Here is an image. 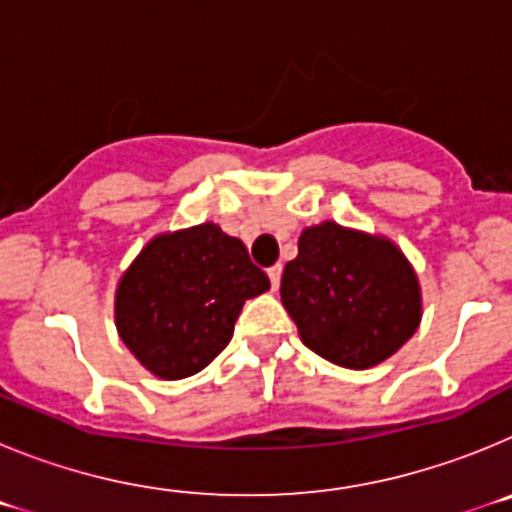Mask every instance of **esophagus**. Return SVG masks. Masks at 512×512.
<instances>
[{
    "label": "esophagus",
    "mask_w": 512,
    "mask_h": 512,
    "mask_svg": "<svg viewBox=\"0 0 512 512\" xmlns=\"http://www.w3.org/2000/svg\"><path fill=\"white\" fill-rule=\"evenodd\" d=\"M269 282H271V289H279V282H282V264L271 266V269H269Z\"/></svg>",
    "instance_id": "obj_1"
}]
</instances>
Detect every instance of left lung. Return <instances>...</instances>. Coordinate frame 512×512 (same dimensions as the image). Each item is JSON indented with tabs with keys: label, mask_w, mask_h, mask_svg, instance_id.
I'll return each mask as SVG.
<instances>
[{
	"label": "left lung",
	"mask_w": 512,
	"mask_h": 512,
	"mask_svg": "<svg viewBox=\"0 0 512 512\" xmlns=\"http://www.w3.org/2000/svg\"><path fill=\"white\" fill-rule=\"evenodd\" d=\"M279 292L302 343L346 369L387 361L423 318L420 282L408 256L384 235L333 220L302 230Z\"/></svg>",
	"instance_id": "left-lung-1"
}]
</instances>
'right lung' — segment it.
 <instances>
[{
  "label": "right lung",
  "instance_id": "obj_1",
  "mask_svg": "<svg viewBox=\"0 0 512 512\" xmlns=\"http://www.w3.org/2000/svg\"><path fill=\"white\" fill-rule=\"evenodd\" d=\"M266 289L269 277L220 225L158 233L117 282V333L153 377H192L228 346L243 302Z\"/></svg>",
  "mask_w": 512,
  "mask_h": 512
}]
</instances>
